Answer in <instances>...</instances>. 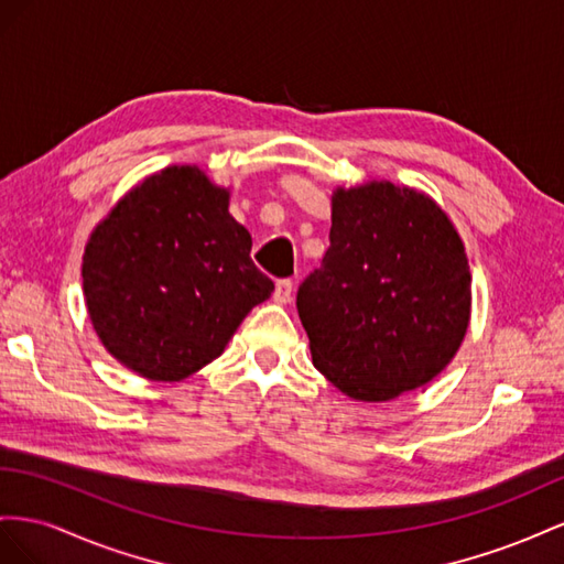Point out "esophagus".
Wrapping results in <instances>:
<instances>
[{
	"instance_id": "esophagus-1",
	"label": "esophagus",
	"mask_w": 564,
	"mask_h": 564,
	"mask_svg": "<svg viewBox=\"0 0 564 564\" xmlns=\"http://www.w3.org/2000/svg\"><path fill=\"white\" fill-rule=\"evenodd\" d=\"M293 295H295V283L291 279H281L276 283V291H273V300L279 304H288L293 302Z\"/></svg>"
}]
</instances>
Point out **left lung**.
I'll return each mask as SVG.
<instances>
[{
    "label": "left lung",
    "mask_w": 564,
    "mask_h": 564,
    "mask_svg": "<svg viewBox=\"0 0 564 564\" xmlns=\"http://www.w3.org/2000/svg\"><path fill=\"white\" fill-rule=\"evenodd\" d=\"M330 246L297 291L314 366L359 401H390L454 359L470 269L454 224L413 188H337Z\"/></svg>",
    "instance_id": "8db88e82"
}]
</instances>
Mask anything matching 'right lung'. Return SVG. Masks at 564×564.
<instances>
[{"instance_id":"obj_1","label":"right lung","mask_w":564,"mask_h":564,"mask_svg":"<svg viewBox=\"0 0 564 564\" xmlns=\"http://www.w3.org/2000/svg\"><path fill=\"white\" fill-rule=\"evenodd\" d=\"M229 215V191L198 167L149 176L94 229L83 285L104 347L151 380H184L217 359L273 281Z\"/></svg>"}]
</instances>
